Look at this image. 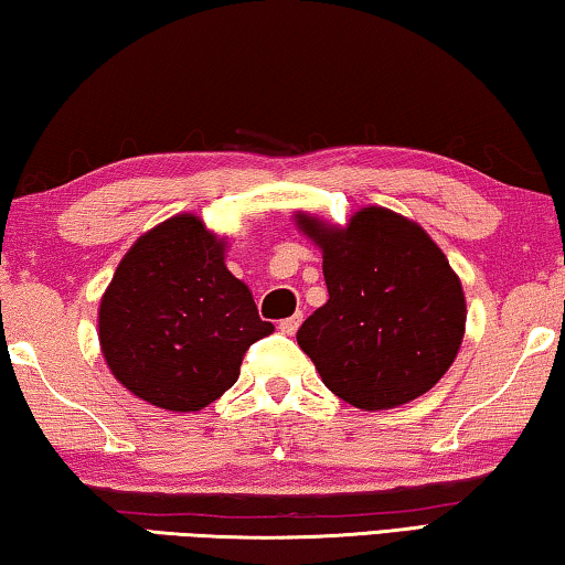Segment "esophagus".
<instances>
[{"label":"esophagus","instance_id":"1","mask_svg":"<svg viewBox=\"0 0 565 565\" xmlns=\"http://www.w3.org/2000/svg\"><path fill=\"white\" fill-rule=\"evenodd\" d=\"M299 324H301V315H294V317H286V319H281L279 322V330L284 332V334H294L299 330Z\"/></svg>","mask_w":565,"mask_h":565}]
</instances>
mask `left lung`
<instances>
[{
  "mask_svg": "<svg viewBox=\"0 0 565 565\" xmlns=\"http://www.w3.org/2000/svg\"><path fill=\"white\" fill-rule=\"evenodd\" d=\"M322 248L324 307L297 342L327 388L363 411L395 408L431 391L457 358L467 305L441 248L408 217L363 207L344 228L297 215Z\"/></svg>",
  "mask_w": 565,
  "mask_h": 565,
  "instance_id": "1",
  "label": "left lung"
}]
</instances>
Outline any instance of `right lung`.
<instances>
[{
  "instance_id": "obj_1",
  "label": "right lung",
  "mask_w": 565,
  "mask_h": 565,
  "mask_svg": "<svg viewBox=\"0 0 565 565\" xmlns=\"http://www.w3.org/2000/svg\"><path fill=\"white\" fill-rule=\"evenodd\" d=\"M274 324L225 266V241L198 215L141 235L100 299L98 340L116 381L167 411H200L238 381Z\"/></svg>"
}]
</instances>
